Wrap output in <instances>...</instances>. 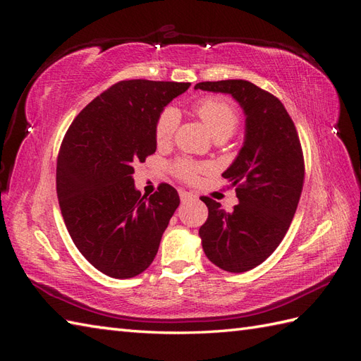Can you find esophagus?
<instances>
[{
    "mask_svg": "<svg viewBox=\"0 0 361 361\" xmlns=\"http://www.w3.org/2000/svg\"><path fill=\"white\" fill-rule=\"evenodd\" d=\"M179 197H180V202H182V203H187V202H192V200H195V195H194L192 192L183 191V190H180V191H179Z\"/></svg>",
    "mask_w": 361,
    "mask_h": 361,
    "instance_id": "obj_1",
    "label": "esophagus"
}]
</instances>
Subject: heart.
Instances as JSON below:
<instances>
[{"label": "heart", "mask_w": 361, "mask_h": 361, "mask_svg": "<svg viewBox=\"0 0 361 361\" xmlns=\"http://www.w3.org/2000/svg\"><path fill=\"white\" fill-rule=\"evenodd\" d=\"M194 113L209 129L215 140H226L231 137L241 120V114L233 102L220 96L200 97L192 105ZM180 120V114L176 108L167 105L158 113L154 123V137L158 145H166L176 133ZM207 167L204 164L194 162L191 159H178L173 162L171 171L185 182H194Z\"/></svg>", "instance_id": "b5f03b06"}]
</instances>
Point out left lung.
<instances>
[{
	"mask_svg": "<svg viewBox=\"0 0 361 361\" xmlns=\"http://www.w3.org/2000/svg\"><path fill=\"white\" fill-rule=\"evenodd\" d=\"M195 89L232 94L247 116L244 146L223 173L239 203L226 212L220 203L204 197L209 214L199 231L212 264L245 272L274 253L297 211L304 185L300 137L283 104L253 82L204 81Z\"/></svg>",
	"mask_w": 361,
	"mask_h": 361,
	"instance_id": "left-lung-1",
	"label": "left lung"
}]
</instances>
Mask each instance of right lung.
<instances>
[{"mask_svg":"<svg viewBox=\"0 0 361 361\" xmlns=\"http://www.w3.org/2000/svg\"><path fill=\"white\" fill-rule=\"evenodd\" d=\"M190 82L118 81L73 118L57 158V197L80 253L113 279L154 262L179 195L161 183L150 197L134 187V167L157 150L158 113Z\"/></svg>","mask_w":361,"mask_h":361,"instance_id":"right-lung-1","label":"right lung"}]
</instances>
